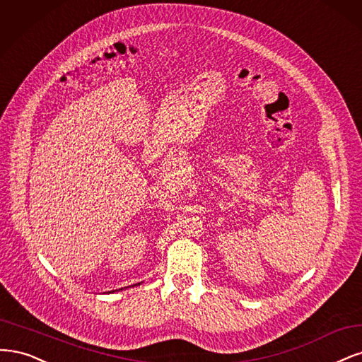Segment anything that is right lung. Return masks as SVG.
I'll return each mask as SVG.
<instances>
[{
  "mask_svg": "<svg viewBox=\"0 0 362 362\" xmlns=\"http://www.w3.org/2000/svg\"><path fill=\"white\" fill-rule=\"evenodd\" d=\"M141 283H136V284H134V286H129V287H135V286H139ZM124 288H127V287H124ZM120 290H123V288H119V290H112V291H107V293H114V291H120Z\"/></svg>",
  "mask_w": 362,
  "mask_h": 362,
  "instance_id": "obj_1",
  "label": "right lung"
}]
</instances>
